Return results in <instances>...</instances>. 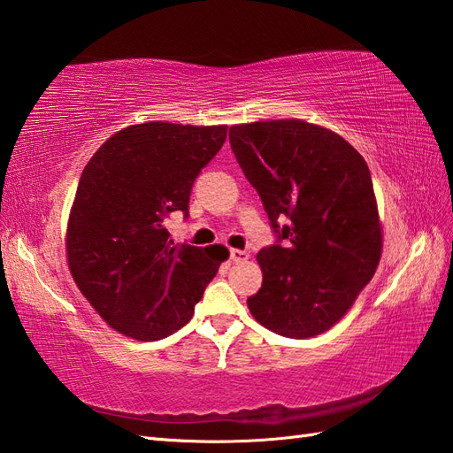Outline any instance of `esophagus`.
Here are the masks:
<instances>
[{"instance_id":"esophagus-1","label":"esophagus","mask_w":453,"mask_h":453,"mask_svg":"<svg viewBox=\"0 0 453 453\" xmlns=\"http://www.w3.org/2000/svg\"><path fill=\"white\" fill-rule=\"evenodd\" d=\"M248 257H250V254L246 252V250H236V248L230 250V259H233L234 264H244V261H248Z\"/></svg>"}]
</instances>
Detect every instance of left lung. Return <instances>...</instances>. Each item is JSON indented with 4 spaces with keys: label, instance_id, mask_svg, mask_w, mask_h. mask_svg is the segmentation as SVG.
Segmentation results:
<instances>
[{
    "label": "left lung",
    "instance_id": "8db88e82",
    "mask_svg": "<svg viewBox=\"0 0 453 453\" xmlns=\"http://www.w3.org/2000/svg\"><path fill=\"white\" fill-rule=\"evenodd\" d=\"M228 139L277 234L257 254L264 283L248 308L279 335L324 334L380 264L381 226L366 160L341 135L303 119L233 126Z\"/></svg>",
    "mask_w": 453,
    "mask_h": 453
}]
</instances>
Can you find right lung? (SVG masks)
Here are the masks:
<instances>
[{"label":"right lung","mask_w":453,"mask_h":453,"mask_svg":"<svg viewBox=\"0 0 453 453\" xmlns=\"http://www.w3.org/2000/svg\"><path fill=\"white\" fill-rule=\"evenodd\" d=\"M226 139V126L147 122L129 126L88 160L67 223V264L98 316L139 341L173 335L194 316L228 257L220 244H176L173 213L188 217L201 168Z\"/></svg>","instance_id":"right-lung-1"}]
</instances>
